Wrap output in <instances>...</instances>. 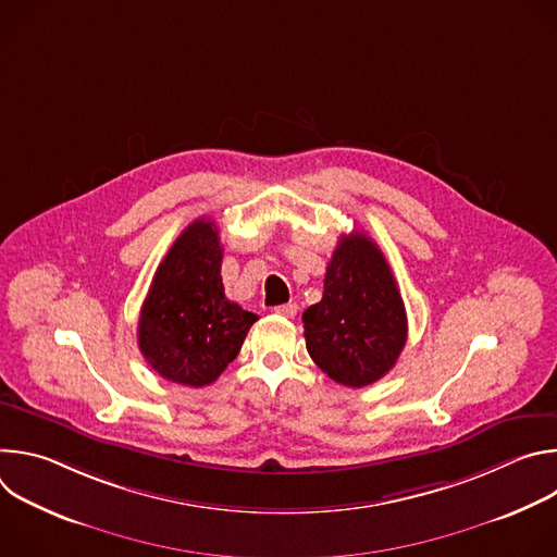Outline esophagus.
<instances>
[{
  "mask_svg": "<svg viewBox=\"0 0 557 557\" xmlns=\"http://www.w3.org/2000/svg\"><path fill=\"white\" fill-rule=\"evenodd\" d=\"M275 312L282 314V317H295V314H297V304H282V306H275Z\"/></svg>",
  "mask_w": 557,
  "mask_h": 557,
  "instance_id": "34e87169",
  "label": "esophagus"
}]
</instances>
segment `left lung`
Listing matches in <instances>:
<instances>
[{
  "instance_id": "obj_1",
  "label": "left lung",
  "mask_w": 557,
  "mask_h": 557,
  "mask_svg": "<svg viewBox=\"0 0 557 557\" xmlns=\"http://www.w3.org/2000/svg\"><path fill=\"white\" fill-rule=\"evenodd\" d=\"M306 348L333 381L363 387L385 376L408 339L406 306L381 249L366 233L342 235L324 295L301 314Z\"/></svg>"
}]
</instances>
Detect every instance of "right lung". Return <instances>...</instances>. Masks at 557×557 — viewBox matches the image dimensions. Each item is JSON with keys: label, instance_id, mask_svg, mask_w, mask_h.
I'll return each mask as SVG.
<instances>
[{"label": "right lung", "instance_id": "right-lung-1", "mask_svg": "<svg viewBox=\"0 0 557 557\" xmlns=\"http://www.w3.org/2000/svg\"><path fill=\"white\" fill-rule=\"evenodd\" d=\"M213 220H194L158 264L138 317V348L163 379L213 383L237 357L258 314L228 301Z\"/></svg>", "mask_w": 557, "mask_h": 557}]
</instances>
